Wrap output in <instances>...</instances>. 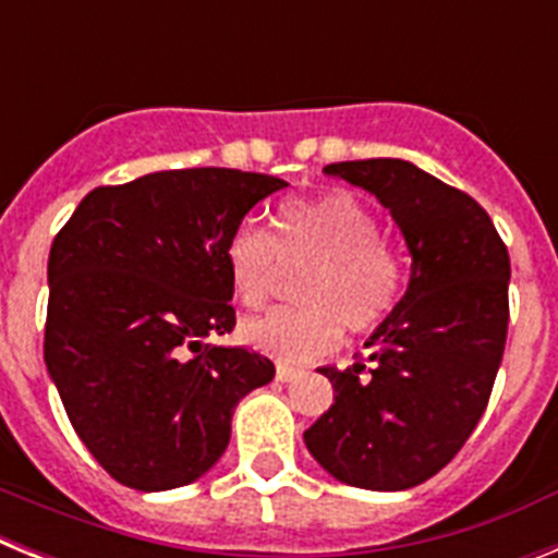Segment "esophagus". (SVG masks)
<instances>
[{
  "label": "esophagus",
  "mask_w": 558,
  "mask_h": 558,
  "mask_svg": "<svg viewBox=\"0 0 558 558\" xmlns=\"http://www.w3.org/2000/svg\"><path fill=\"white\" fill-rule=\"evenodd\" d=\"M299 368H293V366H284V363H279V366H276V379H279V383H293L295 377H299Z\"/></svg>",
  "instance_id": "34e87169"
}]
</instances>
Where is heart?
Returning <instances> with one entry per match:
<instances>
[{
  "label": "heart",
  "mask_w": 558,
  "mask_h": 558,
  "mask_svg": "<svg viewBox=\"0 0 558 558\" xmlns=\"http://www.w3.org/2000/svg\"><path fill=\"white\" fill-rule=\"evenodd\" d=\"M279 263H310L293 284L299 302L248 318L240 335L282 363L322 357L340 340V329L374 332L405 290L402 259L383 243L377 215L347 190L282 206L274 234L251 220L231 231L226 268L236 302L259 307L274 293Z\"/></svg>",
  "instance_id": "b5f03b06"
}]
</instances>
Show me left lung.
I'll return each instance as SVG.
<instances>
[{"label": "left lung", "mask_w": 558, "mask_h": 558, "mask_svg": "<svg viewBox=\"0 0 558 558\" xmlns=\"http://www.w3.org/2000/svg\"><path fill=\"white\" fill-rule=\"evenodd\" d=\"M391 211L411 282L366 340L368 360L322 368L335 405L304 430L324 470L399 492L445 470L481 422L509 332V251L475 198L402 159L327 165Z\"/></svg>", "instance_id": "left-lung-1"}]
</instances>
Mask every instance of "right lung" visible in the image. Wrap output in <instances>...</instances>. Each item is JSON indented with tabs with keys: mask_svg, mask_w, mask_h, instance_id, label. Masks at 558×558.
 Returning <instances> with one entry per match:
<instances>
[{
	"mask_svg": "<svg viewBox=\"0 0 558 558\" xmlns=\"http://www.w3.org/2000/svg\"><path fill=\"white\" fill-rule=\"evenodd\" d=\"M288 181L161 170L81 201L49 248L44 360L88 452L122 486L198 481L229 447L231 413L274 363L206 338L234 329L226 243Z\"/></svg>",
	"mask_w": 558,
	"mask_h": 558,
	"instance_id": "1",
	"label": "right lung"
}]
</instances>
